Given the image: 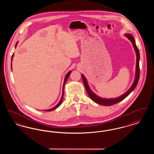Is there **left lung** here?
Wrapping results in <instances>:
<instances>
[{"instance_id": "left-lung-1", "label": "left lung", "mask_w": 154, "mask_h": 154, "mask_svg": "<svg viewBox=\"0 0 154 154\" xmlns=\"http://www.w3.org/2000/svg\"><path fill=\"white\" fill-rule=\"evenodd\" d=\"M125 36L131 42H132V45L134 48V50L136 52V74H135V79L134 81L132 84L131 87L129 88L128 91H126L124 94L116 98H113V99H106V98H102L101 97H99L97 95H96L95 93H94L92 90L91 89L90 87L88 85V82L85 77V76L83 74H81V77L82 79V81L84 82V84L85 85V87L86 89V91L88 93V95L89 97L94 102L96 103L99 104L100 105H103L106 106H110L111 105L117 104L118 103L124 100L125 98H126L129 95L132 91L135 89L137 85V83L139 82L140 78V68H139V61H140V52L139 50L136 46V44L135 43V40L133 36L132 35L129 34V33H126Z\"/></svg>"}]
</instances>
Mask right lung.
I'll list each match as a JSON object with an SVG mask.
<instances>
[{
	"mask_svg": "<svg viewBox=\"0 0 154 154\" xmlns=\"http://www.w3.org/2000/svg\"><path fill=\"white\" fill-rule=\"evenodd\" d=\"M18 44V43H16V45H15V47H16V46H17V45ZM13 57H14V54H13V55H12V57H11V62H12V60H13ZM11 69H12V63L11 64ZM71 72H72V71H70V72H69L67 74H66V76H65V80H64V82H63V89H62V97H61V99H60V101H59V102L55 106V107H54L53 108H52V109H48V110H45L44 111H52V110H55V109H56L57 108H58L59 106L61 104V103L62 102V100H63V95H64V87H65V83H66V81L67 80V79H68V78H69V75H70V74L71 73Z\"/></svg>",
	"mask_w": 154,
	"mask_h": 154,
	"instance_id": "obj_1",
	"label": "right lung"
}]
</instances>
